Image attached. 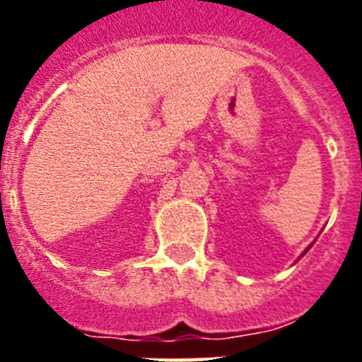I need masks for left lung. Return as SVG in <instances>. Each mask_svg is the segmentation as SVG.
Listing matches in <instances>:
<instances>
[{
  "label": "left lung",
  "instance_id": "left-lung-1",
  "mask_svg": "<svg viewBox=\"0 0 362 362\" xmlns=\"http://www.w3.org/2000/svg\"><path fill=\"white\" fill-rule=\"evenodd\" d=\"M310 247H312V244H310V246H308V247H306V250H304V252H303V255H304V253H306V252H308ZM303 255H300V257H303Z\"/></svg>",
  "mask_w": 362,
  "mask_h": 362
}]
</instances>
